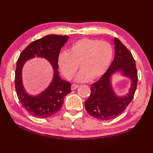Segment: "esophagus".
Here are the masks:
<instances>
[{"instance_id":"obj_1","label":"esophagus","mask_w":153,"mask_h":153,"mask_svg":"<svg viewBox=\"0 0 153 153\" xmlns=\"http://www.w3.org/2000/svg\"><path fill=\"white\" fill-rule=\"evenodd\" d=\"M79 87V86L77 85V84H73V85L71 86V90H74L76 89V88H78Z\"/></svg>"}]
</instances>
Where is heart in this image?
<instances>
[{
  "label": "heart",
  "mask_w": 153,
  "mask_h": 153,
  "mask_svg": "<svg viewBox=\"0 0 153 153\" xmlns=\"http://www.w3.org/2000/svg\"><path fill=\"white\" fill-rule=\"evenodd\" d=\"M113 56L110 43L99 40L84 38L71 45L68 52H60L57 64L67 79H72L79 69L77 82H84L100 79L106 73Z\"/></svg>",
  "instance_id": "1"
}]
</instances>
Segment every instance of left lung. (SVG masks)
<instances>
[{"label":"left lung","mask_w":153,"mask_h":153,"mask_svg":"<svg viewBox=\"0 0 153 153\" xmlns=\"http://www.w3.org/2000/svg\"><path fill=\"white\" fill-rule=\"evenodd\" d=\"M115 55L107 72L91 85V94L86 101L85 108L91 117L100 120H108L119 116L133 100L138 80L135 59L128 48L117 38L114 39ZM132 80L130 91L126 97H118L111 86L110 77L117 71Z\"/></svg>","instance_id":"1"}]
</instances>
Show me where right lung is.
<instances>
[{
    "instance_id": "1",
    "label": "right lung",
    "mask_w": 153,
    "mask_h": 153,
    "mask_svg": "<svg viewBox=\"0 0 153 153\" xmlns=\"http://www.w3.org/2000/svg\"><path fill=\"white\" fill-rule=\"evenodd\" d=\"M69 36L50 35L32 42L22 51L16 64L15 88L18 99L28 113L36 118H46L57 113L63 104V99L69 94L71 84L62 80L58 73L57 58L61 48ZM35 56L45 58L54 69V78L50 86L38 96L31 97L26 94L22 84L21 71L27 60Z\"/></svg>"
}]
</instances>
